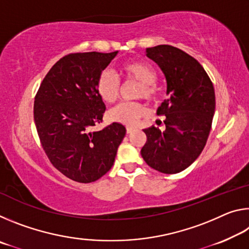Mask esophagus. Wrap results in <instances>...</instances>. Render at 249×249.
Wrapping results in <instances>:
<instances>
[{
  "mask_svg": "<svg viewBox=\"0 0 249 249\" xmlns=\"http://www.w3.org/2000/svg\"><path fill=\"white\" fill-rule=\"evenodd\" d=\"M135 130V127H133V126H126V132H127V134H130L132 132H134Z\"/></svg>",
  "mask_w": 249,
  "mask_h": 249,
  "instance_id": "obj_1",
  "label": "esophagus"
}]
</instances>
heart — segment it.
<instances>
[{
  "label": "heart",
  "mask_w": 249,
  "mask_h": 249,
  "mask_svg": "<svg viewBox=\"0 0 249 249\" xmlns=\"http://www.w3.org/2000/svg\"><path fill=\"white\" fill-rule=\"evenodd\" d=\"M121 72L128 81L138 83L136 98L155 101L158 96L156 86L157 72L153 66L144 61H129L122 65ZM121 90L120 80L111 71L104 70L96 80V91L105 103L112 104L119 99ZM147 114V108L140 102H124L112 108L108 113L109 119L124 125H135Z\"/></svg>",
  "instance_id": "1"
}]
</instances>
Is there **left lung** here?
<instances>
[{"label":"left lung","mask_w":249,"mask_h":249,"mask_svg":"<svg viewBox=\"0 0 249 249\" xmlns=\"http://www.w3.org/2000/svg\"><path fill=\"white\" fill-rule=\"evenodd\" d=\"M146 54L165 74L168 99L157 111L166 116V129L145 128L141 154L153 169L178 174L199 157L208 141L215 111L214 87L200 62L183 50L158 45L146 48Z\"/></svg>","instance_id":"left-lung-1"}]
</instances>
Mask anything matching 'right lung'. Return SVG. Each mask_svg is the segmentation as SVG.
<instances>
[{
	"instance_id": "obj_1",
	"label": "right lung",
	"mask_w": 249,
	"mask_h": 249,
	"mask_svg": "<svg viewBox=\"0 0 249 249\" xmlns=\"http://www.w3.org/2000/svg\"><path fill=\"white\" fill-rule=\"evenodd\" d=\"M113 53H73L54 64L41 82L34 102V120L50 162L73 181L93 182L114 163L126 129L112 123L98 132L105 104L96 80L116 56Z\"/></svg>"
}]
</instances>
